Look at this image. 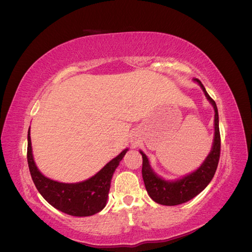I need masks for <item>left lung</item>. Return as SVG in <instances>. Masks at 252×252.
<instances>
[{
  "mask_svg": "<svg viewBox=\"0 0 252 252\" xmlns=\"http://www.w3.org/2000/svg\"><path fill=\"white\" fill-rule=\"evenodd\" d=\"M194 81L201 87L205 96L213 105L214 109V139L211 152L196 171L188 174L185 177L177 181H164L153 172L147 156L140 151L142 156V178L149 196L158 204L163 205H177L189 201L201 192L212 181L218 168L220 153V136L219 128V113L214 100L208 94L207 90L199 79L194 78Z\"/></svg>",
  "mask_w": 252,
  "mask_h": 252,
  "instance_id": "1",
  "label": "left lung"
}]
</instances>
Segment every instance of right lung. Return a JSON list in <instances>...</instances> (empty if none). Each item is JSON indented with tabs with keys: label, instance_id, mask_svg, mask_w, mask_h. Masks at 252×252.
Listing matches in <instances>:
<instances>
[{
	"label": "right lung",
	"instance_id": "1",
	"mask_svg": "<svg viewBox=\"0 0 252 252\" xmlns=\"http://www.w3.org/2000/svg\"><path fill=\"white\" fill-rule=\"evenodd\" d=\"M127 151L128 149L122 151L94 176L85 182L75 184L59 183L42 175L35 166L30 140V128L28 130L27 161L30 175L35 187L41 196L52 207L73 217H90L100 212L105 207L112 176Z\"/></svg>",
	"mask_w": 252,
	"mask_h": 252
}]
</instances>
